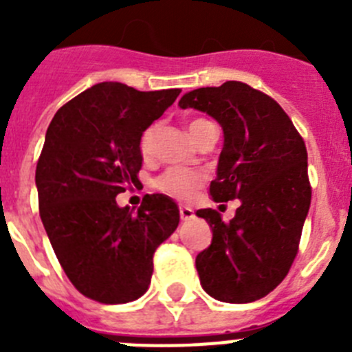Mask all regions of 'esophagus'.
Here are the masks:
<instances>
[{
  "mask_svg": "<svg viewBox=\"0 0 352 352\" xmlns=\"http://www.w3.org/2000/svg\"><path fill=\"white\" fill-rule=\"evenodd\" d=\"M179 217H182V220H192L194 219V210L188 206H179Z\"/></svg>",
  "mask_w": 352,
  "mask_h": 352,
  "instance_id": "esophagus-1",
  "label": "esophagus"
}]
</instances>
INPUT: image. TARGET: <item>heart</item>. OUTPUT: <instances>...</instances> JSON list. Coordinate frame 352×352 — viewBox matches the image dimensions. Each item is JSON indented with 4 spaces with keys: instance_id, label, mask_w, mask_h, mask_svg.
I'll return each mask as SVG.
<instances>
[{
    "instance_id": "heart-1",
    "label": "heart",
    "mask_w": 352,
    "mask_h": 352,
    "mask_svg": "<svg viewBox=\"0 0 352 352\" xmlns=\"http://www.w3.org/2000/svg\"><path fill=\"white\" fill-rule=\"evenodd\" d=\"M201 123H204V120H194L188 123V132L197 129ZM155 138H157V126L151 125L142 132L141 142H139V149L144 157H149L153 153L155 148ZM203 183V176L194 170L182 169V167H173V169L166 170L162 174L160 179H158V188L164 190L166 194L173 195V197L179 199V201H188L190 197H194V194L197 192L199 185Z\"/></svg>"
}]
</instances>
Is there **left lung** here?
<instances>
[{
    "instance_id": "left-lung-1",
    "label": "left lung",
    "mask_w": 352,
    "mask_h": 352,
    "mask_svg": "<svg viewBox=\"0 0 352 352\" xmlns=\"http://www.w3.org/2000/svg\"><path fill=\"white\" fill-rule=\"evenodd\" d=\"M178 105L219 121L223 148L210 194L214 203H241L229 223L211 208L195 213L213 232L195 257L201 285L226 303L261 300L287 275L309 214L303 139L272 96L239 80L185 93Z\"/></svg>"
}]
</instances>
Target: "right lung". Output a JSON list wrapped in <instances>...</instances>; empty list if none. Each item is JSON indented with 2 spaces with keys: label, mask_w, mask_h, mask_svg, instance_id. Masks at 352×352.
Wrapping results in <instances>:
<instances>
[{
  "label": "right lung",
  "mask_w": 352,
  "mask_h": 352,
  "mask_svg": "<svg viewBox=\"0 0 352 352\" xmlns=\"http://www.w3.org/2000/svg\"><path fill=\"white\" fill-rule=\"evenodd\" d=\"M178 95L100 82L65 104L49 125L35 174L40 219L61 268L91 300L141 298L155 250L178 227L169 195H146L138 211L116 203L138 182L142 132Z\"/></svg>",
  "instance_id": "1"
}]
</instances>
